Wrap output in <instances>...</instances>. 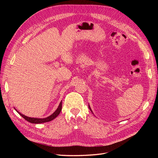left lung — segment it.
I'll use <instances>...</instances> for the list:
<instances>
[{
	"label": "left lung",
	"mask_w": 158,
	"mask_h": 158,
	"mask_svg": "<svg viewBox=\"0 0 158 158\" xmlns=\"http://www.w3.org/2000/svg\"><path fill=\"white\" fill-rule=\"evenodd\" d=\"M88 107H89V110H90V111L92 112V109H91V108H90V107H89V105H88ZM92 113H93V112H92ZM93 114H94V113H93Z\"/></svg>",
	"instance_id": "8db88e82"
}]
</instances>
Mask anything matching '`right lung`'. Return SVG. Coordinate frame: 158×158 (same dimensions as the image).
I'll use <instances>...</instances> for the list:
<instances>
[{
  "instance_id": "1",
  "label": "right lung",
  "mask_w": 158,
  "mask_h": 158,
  "mask_svg": "<svg viewBox=\"0 0 158 158\" xmlns=\"http://www.w3.org/2000/svg\"><path fill=\"white\" fill-rule=\"evenodd\" d=\"M62 110V102H60L59 106L58 107V108L56 109V111L52 113V114H51L50 116L47 117L46 118H31V117H27L24 114H23L22 113H20L19 111H18L16 109V111L20 114V115L23 118H25L26 120L28 122H30L31 123H34V124H40V123H46V122H49L52 120H53L54 118H55L57 116L59 115V113H60Z\"/></svg>"
}]
</instances>
